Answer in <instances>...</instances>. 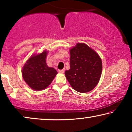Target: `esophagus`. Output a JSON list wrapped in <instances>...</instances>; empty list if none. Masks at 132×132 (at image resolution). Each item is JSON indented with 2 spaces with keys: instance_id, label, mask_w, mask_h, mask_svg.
<instances>
[{
  "instance_id": "34e87169",
  "label": "esophagus",
  "mask_w": 132,
  "mask_h": 132,
  "mask_svg": "<svg viewBox=\"0 0 132 132\" xmlns=\"http://www.w3.org/2000/svg\"><path fill=\"white\" fill-rule=\"evenodd\" d=\"M64 71H65L64 70H59V71H58V72H59V73H64Z\"/></svg>"
}]
</instances>
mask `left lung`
<instances>
[{"instance_id":"obj_1","label":"left lung","mask_w":132,"mask_h":132,"mask_svg":"<svg viewBox=\"0 0 132 132\" xmlns=\"http://www.w3.org/2000/svg\"><path fill=\"white\" fill-rule=\"evenodd\" d=\"M70 68L65 72L74 89L82 93L94 88L100 80L102 61L99 55L84 43H77L70 50Z\"/></svg>"}]
</instances>
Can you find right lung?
<instances>
[{
	"label": "right lung",
	"mask_w": 132,
	"mask_h": 132,
	"mask_svg": "<svg viewBox=\"0 0 132 132\" xmlns=\"http://www.w3.org/2000/svg\"><path fill=\"white\" fill-rule=\"evenodd\" d=\"M47 52L34 55L26 61L22 69L23 78L30 88L40 91L51 84L57 72L46 64Z\"/></svg>",
	"instance_id": "1"
}]
</instances>
